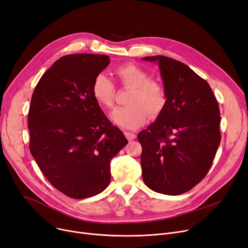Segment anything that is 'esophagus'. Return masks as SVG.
Here are the masks:
<instances>
[{"mask_svg":"<svg viewBox=\"0 0 248 248\" xmlns=\"http://www.w3.org/2000/svg\"><path fill=\"white\" fill-rule=\"evenodd\" d=\"M124 136L126 137V139L128 140H135L137 138V135H135L134 133H129V132H125Z\"/></svg>","mask_w":248,"mask_h":248,"instance_id":"1","label":"esophagus"}]
</instances>
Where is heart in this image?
Instances as JSON below:
<instances>
[{
	"label": "heart",
	"instance_id": "heart-1",
	"mask_svg": "<svg viewBox=\"0 0 248 248\" xmlns=\"http://www.w3.org/2000/svg\"><path fill=\"white\" fill-rule=\"evenodd\" d=\"M120 82L133 88L128 98L129 106L117 108L110 113L114 124L125 129H135L144 124L149 113L157 117L167 104L165 87L158 81L152 80L148 72L133 63H125L114 70ZM93 95L104 108H111L115 94V86L104 73L97 74L93 82Z\"/></svg>",
	"mask_w": 248,
	"mask_h": 248
}]
</instances>
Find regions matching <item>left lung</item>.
I'll use <instances>...</instances> for the list:
<instances>
[{"instance_id": "1", "label": "left lung", "mask_w": 248, "mask_h": 248, "mask_svg": "<svg viewBox=\"0 0 248 248\" xmlns=\"http://www.w3.org/2000/svg\"><path fill=\"white\" fill-rule=\"evenodd\" d=\"M141 60L159 65L167 104L139 136L141 176L153 191L180 195L196 186L215 158L220 111L210 85L186 64L166 56Z\"/></svg>"}]
</instances>
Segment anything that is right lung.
I'll return each mask as SVG.
<instances>
[{
    "label": "right lung",
    "instance_id": "1",
    "mask_svg": "<svg viewBox=\"0 0 248 248\" xmlns=\"http://www.w3.org/2000/svg\"><path fill=\"white\" fill-rule=\"evenodd\" d=\"M108 55L58 59L35 87L28 114L30 152L52 186L74 199L93 197L110 182V161L126 144L93 95Z\"/></svg>",
    "mask_w": 248,
    "mask_h": 248
}]
</instances>
